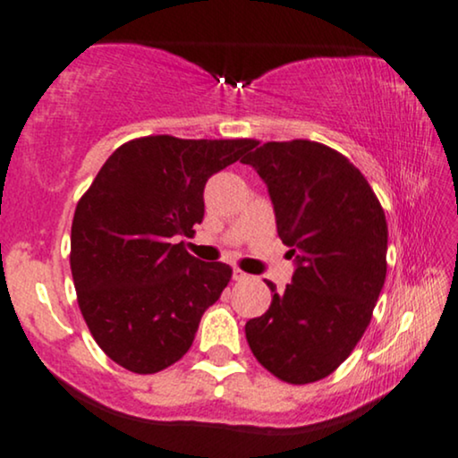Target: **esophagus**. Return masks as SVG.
Listing matches in <instances>:
<instances>
[{
	"label": "esophagus",
	"instance_id": "esophagus-1",
	"mask_svg": "<svg viewBox=\"0 0 458 458\" xmlns=\"http://www.w3.org/2000/svg\"><path fill=\"white\" fill-rule=\"evenodd\" d=\"M233 279H234V281H247L249 275H247V272L239 270V268H234V270H233Z\"/></svg>",
	"mask_w": 458,
	"mask_h": 458
}]
</instances>
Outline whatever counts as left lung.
<instances>
[{"instance_id":"obj_1","label":"left lung","mask_w":458,"mask_h":458,"mask_svg":"<svg viewBox=\"0 0 458 458\" xmlns=\"http://www.w3.org/2000/svg\"><path fill=\"white\" fill-rule=\"evenodd\" d=\"M241 162L268 188L292 285L249 319V349L276 378L306 385L334 372L372 319L386 276V219L366 177L317 141H268Z\"/></svg>"}]
</instances>
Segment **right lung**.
<instances>
[{
    "label": "right lung",
    "mask_w": 458,
    "mask_h": 458,
    "mask_svg": "<svg viewBox=\"0 0 458 458\" xmlns=\"http://www.w3.org/2000/svg\"><path fill=\"white\" fill-rule=\"evenodd\" d=\"M251 139L141 137L109 156L72 224V275L92 338L135 374L173 366L233 268L200 262L179 236L205 217V183Z\"/></svg>",
    "instance_id": "add662e5"
}]
</instances>
